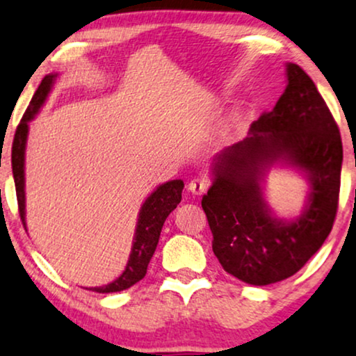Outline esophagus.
I'll return each instance as SVG.
<instances>
[{"mask_svg":"<svg viewBox=\"0 0 356 356\" xmlns=\"http://www.w3.org/2000/svg\"><path fill=\"white\" fill-rule=\"evenodd\" d=\"M208 188H209L208 177H196L188 183V191L193 193V195H203Z\"/></svg>","mask_w":356,"mask_h":356,"instance_id":"1","label":"esophagus"}]
</instances>
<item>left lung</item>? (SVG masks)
<instances>
[{"label":"left lung","instance_id":"1","mask_svg":"<svg viewBox=\"0 0 356 356\" xmlns=\"http://www.w3.org/2000/svg\"><path fill=\"white\" fill-rule=\"evenodd\" d=\"M287 86L248 138L213 158L214 181L203 196L213 252L227 274L251 285L291 277L325 243L339 208L343 161L340 130L314 81L287 63ZM274 164L300 170L309 181L300 217H275L261 183Z\"/></svg>","mask_w":356,"mask_h":356}]
</instances>
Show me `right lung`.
I'll return each mask as SVG.
<instances>
[{
    "label": "right lung",
    "mask_w": 356,
    "mask_h": 356,
    "mask_svg": "<svg viewBox=\"0 0 356 356\" xmlns=\"http://www.w3.org/2000/svg\"><path fill=\"white\" fill-rule=\"evenodd\" d=\"M57 79V74H49L42 79L39 84L36 94L31 99L29 107L26 108L23 120L17 125L15 140H13V152H11V165H13V178H15L17 206H19L21 221L26 227V191H24V155H26V142H28L29 134V122L38 115L44 102L47 100V95L52 90ZM185 188V183L181 179H171L163 185H160L155 191L145 200L138 213L137 227H135L134 241H131V251L129 262H127L125 270L122 272L113 282L102 285V287H90L89 291L99 293H111L120 292L131 287L142 280L147 274V267L150 259L155 252L158 239H160L161 227H163L165 219L168 214L181 201V191ZM28 231V229H26Z\"/></svg>",
    "instance_id": "1"
}]
</instances>
